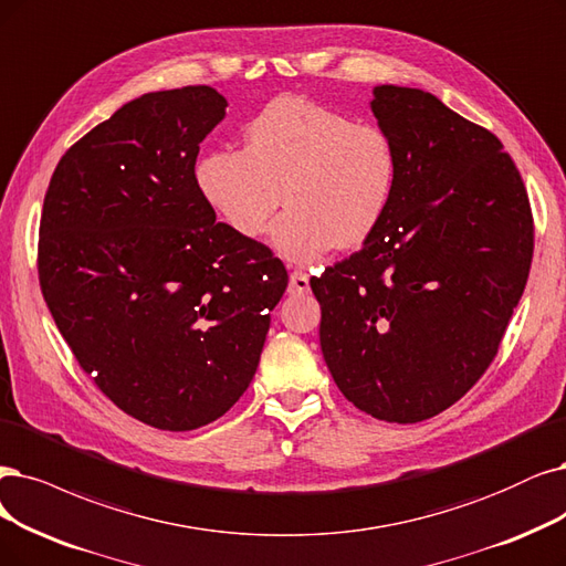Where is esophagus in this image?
Here are the masks:
<instances>
[{"instance_id": "esophagus-1", "label": "esophagus", "mask_w": 566, "mask_h": 566, "mask_svg": "<svg viewBox=\"0 0 566 566\" xmlns=\"http://www.w3.org/2000/svg\"><path fill=\"white\" fill-rule=\"evenodd\" d=\"M289 291H291V294H305V291H310V277L305 275V272H301V270L291 272Z\"/></svg>"}]
</instances>
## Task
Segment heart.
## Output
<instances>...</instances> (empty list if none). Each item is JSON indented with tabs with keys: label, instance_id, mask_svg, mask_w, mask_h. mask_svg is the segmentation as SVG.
<instances>
[{
	"label": "heart",
	"instance_id": "heart-1",
	"mask_svg": "<svg viewBox=\"0 0 566 566\" xmlns=\"http://www.w3.org/2000/svg\"><path fill=\"white\" fill-rule=\"evenodd\" d=\"M401 160L378 123L310 102L277 97L244 125V149L221 146L196 165L205 202L240 238L272 228L282 256L307 263L331 247H359L385 221Z\"/></svg>",
	"mask_w": 566,
	"mask_h": 566
}]
</instances>
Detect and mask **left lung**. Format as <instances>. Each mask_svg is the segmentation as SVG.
I'll use <instances>...</instances> for the list:
<instances>
[{"label": "left lung", "instance_id": "left-lung-1", "mask_svg": "<svg viewBox=\"0 0 566 566\" xmlns=\"http://www.w3.org/2000/svg\"><path fill=\"white\" fill-rule=\"evenodd\" d=\"M370 109L399 149L394 202L364 247L310 286L345 399L412 424L462 399L496 357L530 277L534 219L490 130L417 88L378 86Z\"/></svg>", "mask_w": 566, "mask_h": 566}]
</instances>
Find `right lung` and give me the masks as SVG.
Wrapping results in <instances>:
<instances>
[{
    "mask_svg": "<svg viewBox=\"0 0 566 566\" xmlns=\"http://www.w3.org/2000/svg\"><path fill=\"white\" fill-rule=\"evenodd\" d=\"M226 107L209 86L123 104L60 158L39 223V284L62 338L104 396L163 431L233 408L289 284L198 191L200 142Z\"/></svg>",
    "mask_w": 566,
    "mask_h": 566,
    "instance_id": "1",
    "label": "right lung"
}]
</instances>
